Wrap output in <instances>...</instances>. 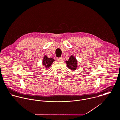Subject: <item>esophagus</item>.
<instances>
[{"label":"esophagus","instance_id":"1","mask_svg":"<svg viewBox=\"0 0 120 120\" xmlns=\"http://www.w3.org/2000/svg\"><path fill=\"white\" fill-rule=\"evenodd\" d=\"M57 60L58 61H62L63 60V58H62V57H59V58H57Z\"/></svg>","mask_w":120,"mask_h":120}]
</instances>
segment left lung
Wrapping results in <instances>:
<instances>
[{"instance_id":"left-lung-1","label":"left lung","mask_w":120,"mask_h":120,"mask_svg":"<svg viewBox=\"0 0 120 120\" xmlns=\"http://www.w3.org/2000/svg\"><path fill=\"white\" fill-rule=\"evenodd\" d=\"M67 67L69 69L72 71L76 70L78 68V61L76 58L73 55H71L70 56L68 61H65Z\"/></svg>"}]
</instances>
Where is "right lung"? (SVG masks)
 Segmentation results:
<instances>
[{
    "mask_svg": "<svg viewBox=\"0 0 120 120\" xmlns=\"http://www.w3.org/2000/svg\"><path fill=\"white\" fill-rule=\"evenodd\" d=\"M55 60L52 58H49L46 55H45L42 61V64L44 65L45 68H49V67L52 64Z\"/></svg>",
    "mask_w": 120,
    "mask_h": 120,
    "instance_id": "add662e5",
    "label": "right lung"
}]
</instances>
